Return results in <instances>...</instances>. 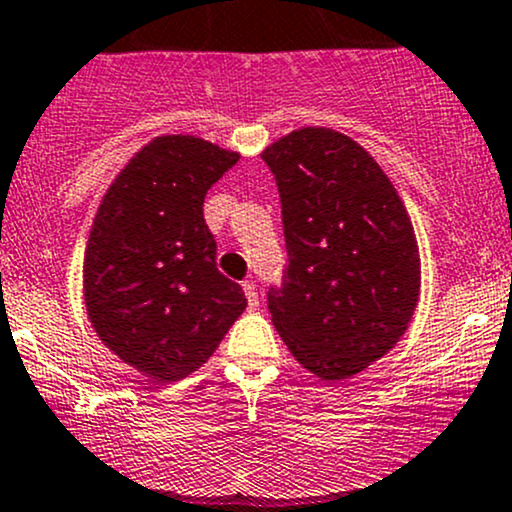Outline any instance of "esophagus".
<instances>
[{
    "instance_id": "esophagus-1",
    "label": "esophagus",
    "mask_w": 512,
    "mask_h": 512,
    "mask_svg": "<svg viewBox=\"0 0 512 512\" xmlns=\"http://www.w3.org/2000/svg\"><path fill=\"white\" fill-rule=\"evenodd\" d=\"M241 288H244L246 298H249V307H251V310H256V307H258V293H256V285L251 283V280H244V283H241Z\"/></svg>"
}]
</instances>
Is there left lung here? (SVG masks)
<instances>
[{
  "label": "left lung",
  "mask_w": 512,
  "mask_h": 512,
  "mask_svg": "<svg viewBox=\"0 0 512 512\" xmlns=\"http://www.w3.org/2000/svg\"><path fill=\"white\" fill-rule=\"evenodd\" d=\"M276 178L288 263L268 310L290 354L342 381L403 337L420 295V254L403 200L349 136L293 131L261 153Z\"/></svg>",
  "instance_id": "1"
}]
</instances>
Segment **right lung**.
Returning <instances> with one entry per match:
<instances>
[{"instance_id": "right-lung-1", "label": "right lung", "mask_w": 512, "mask_h": 512, "mask_svg": "<svg viewBox=\"0 0 512 512\" xmlns=\"http://www.w3.org/2000/svg\"><path fill=\"white\" fill-rule=\"evenodd\" d=\"M239 153L195 136H158L104 195L85 251V305L119 359L170 383L197 371L246 310L217 271L207 190Z\"/></svg>"}]
</instances>
